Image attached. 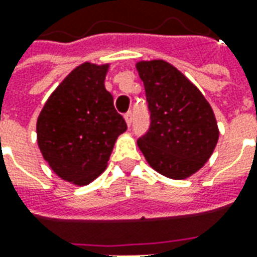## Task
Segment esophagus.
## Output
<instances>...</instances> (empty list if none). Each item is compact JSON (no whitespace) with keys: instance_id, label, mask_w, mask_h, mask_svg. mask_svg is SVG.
Returning a JSON list of instances; mask_svg holds the SVG:
<instances>
[{"instance_id":"obj_1","label":"esophagus","mask_w":257,"mask_h":257,"mask_svg":"<svg viewBox=\"0 0 257 257\" xmlns=\"http://www.w3.org/2000/svg\"><path fill=\"white\" fill-rule=\"evenodd\" d=\"M123 117H125L126 125H128V126H131V123H132V117H134V114H132V111H128V112H126V114H125V115H123Z\"/></svg>"}]
</instances>
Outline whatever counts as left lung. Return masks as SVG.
<instances>
[{
  "mask_svg": "<svg viewBox=\"0 0 257 257\" xmlns=\"http://www.w3.org/2000/svg\"><path fill=\"white\" fill-rule=\"evenodd\" d=\"M150 111V128L138 140L153 169L186 179L204 167L215 150L219 129L204 95L165 60L136 64Z\"/></svg>",
  "mask_w": 257,
  "mask_h": 257,
  "instance_id": "left-lung-1",
  "label": "left lung"
}]
</instances>
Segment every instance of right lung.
I'll return each mask as SVG.
<instances>
[{
	"label": "right lung",
	"instance_id": "obj_1",
	"mask_svg": "<svg viewBox=\"0 0 257 257\" xmlns=\"http://www.w3.org/2000/svg\"><path fill=\"white\" fill-rule=\"evenodd\" d=\"M108 64L84 63L55 89L37 121V140L59 178L78 186L107 167L115 140L126 131L104 86Z\"/></svg>",
	"mask_w": 257,
	"mask_h": 257
}]
</instances>
